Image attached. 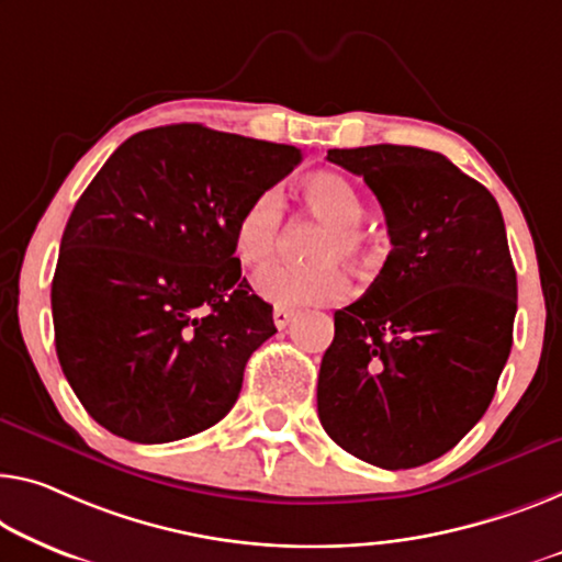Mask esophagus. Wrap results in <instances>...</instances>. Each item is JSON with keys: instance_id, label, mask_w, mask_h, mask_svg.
Here are the masks:
<instances>
[{"instance_id": "34e87169", "label": "esophagus", "mask_w": 562, "mask_h": 562, "mask_svg": "<svg viewBox=\"0 0 562 562\" xmlns=\"http://www.w3.org/2000/svg\"><path fill=\"white\" fill-rule=\"evenodd\" d=\"M292 317H295V310H290V307H280V305H278V307L272 310V321H274V325H278L280 330L288 328Z\"/></svg>"}]
</instances>
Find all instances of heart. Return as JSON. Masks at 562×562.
<instances>
[{"label":"heart","instance_id":"heart-1","mask_svg":"<svg viewBox=\"0 0 562 562\" xmlns=\"http://www.w3.org/2000/svg\"><path fill=\"white\" fill-rule=\"evenodd\" d=\"M305 201L317 220L330 224V232L315 249V265L272 262L255 278L259 295L280 307L333 305L348 297L350 278L338 259L353 265L371 262L361 224L366 204L358 189L346 176L321 171L313 173L303 187ZM284 220V196L278 187L259 191L247 201L234 224V249L245 265H259L274 252Z\"/></svg>","mask_w":562,"mask_h":562}]
</instances>
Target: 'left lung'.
Instances as JSON below:
<instances>
[{
  "instance_id": "obj_1",
  "label": "left lung",
  "mask_w": 562,
  "mask_h": 562,
  "mask_svg": "<svg viewBox=\"0 0 562 562\" xmlns=\"http://www.w3.org/2000/svg\"><path fill=\"white\" fill-rule=\"evenodd\" d=\"M381 201L391 255L335 310L317 375L328 437L383 469L447 454L480 422L513 348L517 274L495 196L416 146L330 148Z\"/></svg>"
}]
</instances>
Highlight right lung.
<instances>
[{
	"label": "right lung",
	"mask_w": 562,
	"mask_h": 562,
	"mask_svg": "<svg viewBox=\"0 0 562 562\" xmlns=\"http://www.w3.org/2000/svg\"><path fill=\"white\" fill-rule=\"evenodd\" d=\"M303 154L199 123L140 131L75 204L53 278L55 348L100 426L138 443L222 422L278 328L234 257L247 201Z\"/></svg>",
	"instance_id": "1"
}]
</instances>
